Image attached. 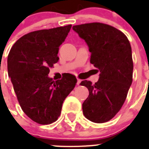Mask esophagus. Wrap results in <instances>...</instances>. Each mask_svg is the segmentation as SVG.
I'll use <instances>...</instances> for the list:
<instances>
[{"label": "esophagus", "instance_id": "1", "mask_svg": "<svg viewBox=\"0 0 149 149\" xmlns=\"http://www.w3.org/2000/svg\"><path fill=\"white\" fill-rule=\"evenodd\" d=\"M81 82V80H80V79H77V85H80Z\"/></svg>", "mask_w": 149, "mask_h": 149}]
</instances>
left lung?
<instances>
[{
    "label": "left lung",
    "mask_w": 149,
    "mask_h": 149,
    "mask_svg": "<svg viewBox=\"0 0 149 149\" xmlns=\"http://www.w3.org/2000/svg\"><path fill=\"white\" fill-rule=\"evenodd\" d=\"M72 29L86 42L90 63L100 72L95 84L86 80L81 83L89 93L83 103V113L91 122L104 123L119 111L132 84L131 44L120 30L105 24H84Z\"/></svg>",
    "instance_id": "1"
}]
</instances>
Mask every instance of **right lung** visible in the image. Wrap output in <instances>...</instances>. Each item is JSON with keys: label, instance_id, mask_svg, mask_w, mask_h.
Masks as SVG:
<instances>
[{"label": "right lung", "instance_id": "add662e5", "mask_svg": "<svg viewBox=\"0 0 149 149\" xmlns=\"http://www.w3.org/2000/svg\"><path fill=\"white\" fill-rule=\"evenodd\" d=\"M72 25L29 33L17 41L7 58L8 75L24 113L34 122L48 125L57 120L63 101L77 79L71 74L54 81L50 67L59 60V47Z\"/></svg>", "mask_w": 149, "mask_h": 149}]
</instances>
